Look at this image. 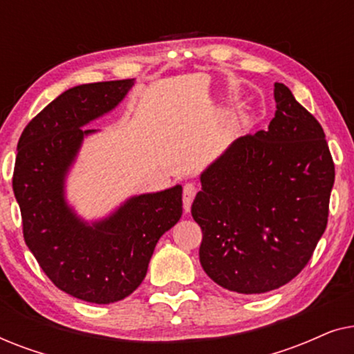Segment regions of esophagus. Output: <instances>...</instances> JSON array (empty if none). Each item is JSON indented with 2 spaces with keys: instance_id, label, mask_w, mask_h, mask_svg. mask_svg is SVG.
<instances>
[{
  "instance_id": "esophagus-1",
  "label": "esophagus",
  "mask_w": 354,
  "mask_h": 354,
  "mask_svg": "<svg viewBox=\"0 0 354 354\" xmlns=\"http://www.w3.org/2000/svg\"><path fill=\"white\" fill-rule=\"evenodd\" d=\"M196 192L198 188L193 185V183H187V185L183 187V209H185V212L190 211L192 201L193 198L196 196Z\"/></svg>"
}]
</instances>
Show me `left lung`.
Masks as SVG:
<instances>
[{
    "instance_id": "obj_1",
    "label": "left lung",
    "mask_w": 354,
    "mask_h": 354,
    "mask_svg": "<svg viewBox=\"0 0 354 354\" xmlns=\"http://www.w3.org/2000/svg\"><path fill=\"white\" fill-rule=\"evenodd\" d=\"M268 130L236 138L201 174L192 216L200 263L217 285L253 295L304 269L327 227L335 166L326 133L283 84Z\"/></svg>"
}]
</instances>
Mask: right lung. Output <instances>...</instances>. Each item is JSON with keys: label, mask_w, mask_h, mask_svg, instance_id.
I'll list each match as a JSON object with an SVG mask.
<instances>
[{"label": "right lung", "mask_w": 354, "mask_h": 354, "mask_svg": "<svg viewBox=\"0 0 354 354\" xmlns=\"http://www.w3.org/2000/svg\"><path fill=\"white\" fill-rule=\"evenodd\" d=\"M133 79L69 88L38 113L19 138L12 190L24 240L48 279L88 303L109 304L133 293L154 246L182 216V187L130 198L109 217L82 221L67 206L64 182L84 137L82 129L114 109Z\"/></svg>", "instance_id": "obj_1"}]
</instances>
